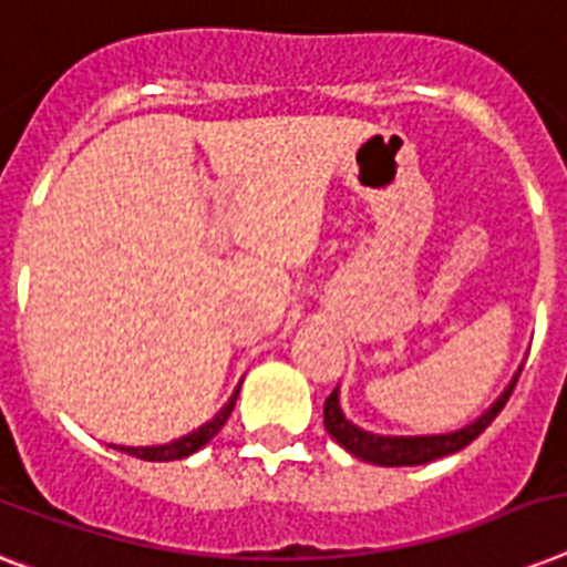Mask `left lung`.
<instances>
[{
  "label": "left lung",
  "instance_id": "left-lung-1",
  "mask_svg": "<svg viewBox=\"0 0 567 567\" xmlns=\"http://www.w3.org/2000/svg\"><path fill=\"white\" fill-rule=\"evenodd\" d=\"M515 384H518V375L513 379L501 399L492 404L489 411L483 413L481 419H475L472 425L460 427L454 434H436V436H379L370 434V431H361L358 425H352L343 413H340L338 404V390H331V395L323 404V422L326 431H329L334 440H338L349 454L367 460V463H375V466H419V463H431L436 457H445V454H454V451L466 449L472 440L486 431L492 425V419L504 411V404L513 395Z\"/></svg>",
  "mask_w": 567,
  "mask_h": 567
}]
</instances>
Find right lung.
<instances>
[{"label": "right lung", "instance_id": "right-lung-1", "mask_svg": "<svg viewBox=\"0 0 567 567\" xmlns=\"http://www.w3.org/2000/svg\"><path fill=\"white\" fill-rule=\"evenodd\" d=\"M236 399H238V390H236V393H233V399H229V402L224 404V411H220L218 416L212 419V422H206L204 427H197V431H192V434H188V436H179V440H174V443H168V445H151V449H122V451H127L131 457L151 460V463H168V460L188 457V454H195L197 449H204V445L209 443L212 436L218 434L220 427H224V422H227L229 413H233V408H236Z\"/></svg>", "mask_w": 567, "mask_h": 567}]
</instances>
